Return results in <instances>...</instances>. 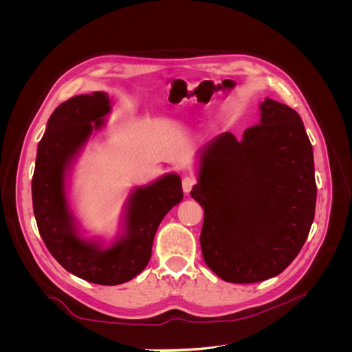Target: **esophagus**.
<instances>
[{
	"mask_svg": "<svg viewBox=\"0 0 352 352\" xmlns=\"http://www.w3.org/2000/svg\"><path fill=\"white\" fill-rule=\"evenodd\" d=\"M197 185V179L194 176H185L182 180V188H184V192L189 194L190 189Z\"/></svg>",
	"mask_w": 352,
	"mask_h": 352,
	"instance_id": "esophagus-1",
	"label": "esophagus"
}]
</instances>
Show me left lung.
I'll use <instances>...</instances> for the list:
<instances>
[{
    "instance_id": "1",
    "label": "left lung",
    "mask_w": 352,
    "mask_h": 352,
    "mask_svg": "<svg viewBox=\"0 0 352 352\" xmlns=\"http://www.w3.org/2000/svg\"><path fill=\"white\" fill-rule=\"evenodd\" d=\"M190 195L204 208L202 257L219 278L255 283L282 273L316 211L313 146L300 114L265 98L242 141L225 132L202 150Z\"/></svg>"
}]
</instances>
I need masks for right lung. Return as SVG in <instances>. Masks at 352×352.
I'll return each instance as SVG.
<instances>
[{
	"mask_svg": "<svg viewBox=\"0 0 352 352\" xmlns=\"http://www.w3.org/2000/svg\"><path fill=\"white\" fill-rule=\"evenodd\" d=\"M109 104L104 92L78 95L60 104L39 141L32 177L34 214L45 247L67 272L97 285H120L140 274L151 258L158 225L184 198L180 177L167 175L132 194L126 235L113 247L102 250L78 238L66 204V167L92 129L102 126Z\"/></svg>",
	"mask_w": 352,
	"mask_h": 352,
	"instance_id": "1",
	"label": "right lung"
}]
</instances>
